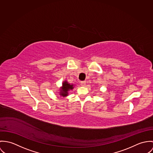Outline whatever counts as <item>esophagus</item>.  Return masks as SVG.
Instances as JSON below:
<instances>
[{
	"instance_id": "obj_1",
	"label": "esophagus",
	"mask_w": 153,
	"mask_h": 153,
	"mask_svg": "<svg viewBox=\"0 0 153 153\" xmlns=\"http://www.w3.org/2000/svg\"><path fill=\"white\" fill-rule=\"evenodd\" d=\"M80 85H82V86H85L86 85V83L85 81H82L80 82Z\"/></svg>"
}]
</instances>
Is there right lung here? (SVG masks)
I'll use <instances>...</instances> for the list:
<instances>
[{
  "label": "right lung",
  "mask_w": 153,
  "mask_h": 153,
  "mask_svg": "<svg viewBox=\"0 0 153 153\" xmlns=\"http://www.w3.org/2000/svg\"><path fill=\"white\" fill-rule=\"evenodd\" d=\"M74 85L69 84L67 81H64L62 83V87L60 89V96L63 97L68 96V91L69 90H73Z\"/></svg>",
  "instance_id": "obj_1"
}]
</instances>
